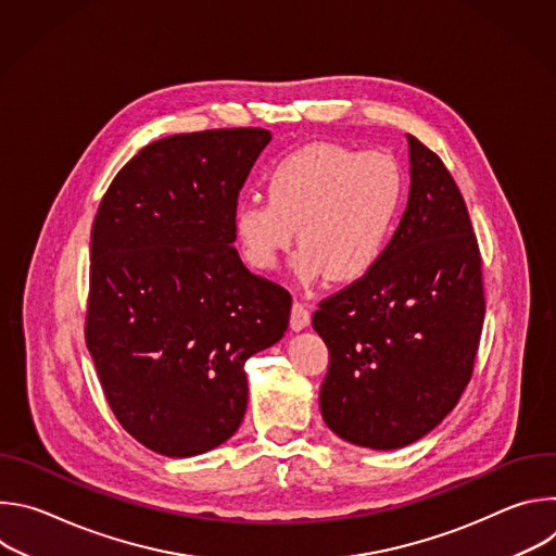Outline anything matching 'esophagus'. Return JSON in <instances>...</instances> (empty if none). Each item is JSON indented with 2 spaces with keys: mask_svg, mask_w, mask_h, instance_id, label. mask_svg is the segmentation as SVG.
Wrapping results in <instances>:
<instances>
[{
  "mask_svg": "<svg viewBox=\"0 0 556 556\" xmlns=\"http://www.w3.org/2000/svg\"><path fill=\"white\" fill-rule=\"evenodd\" d=\"M307 326H309V309H307L303 303L294 301V303H292V309H290V328H292L294 332H301V330H305Z\"/></svg>",
  "mask_w": 556,
  "mask_h": 556,
  "instance_id": "obj_1",
  "label": "esophagus"
}]
</instances>
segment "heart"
I'll list each match as a JSON object with an SVG mask.
<instances>
[{"mask_svg":"<svg viewBox=\"0 0 556 556\" xmlns=\"http://www.w3.org/2000/svg\"><path fill=\"white\" fill-rule=\"evenodd\" d=\"M403 200L405 174L393 155L312 142L270 167L266 202L237 204L232 237L249 266L273 270L296 232L299 281H354L380 262Z\"/></svg>","mask_w":556,"mask_h":556,"instance_id":"1","label":"heart"}]
</instances>
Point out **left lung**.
Returning a JSON list of instances; mask_svg holds the SVG:
<instances>
[{
  "mask_svg": "<svg viewBox=\"0 0 556 556\" xmlns=\"http://www.w3.org/2000/svg\"><path fill=\"white\" fill-rule=\"evenodd\" d=\"M409 142V200L380 262L326 299L312 328L330 350L319 407L345 442L403 448L466 389L484 324L482 262L464 198L440 157Z\"/></svg>",
  "mask_w": 556,
  "mask_h": 556,
  "instance_id": "8db88e82",
  "label": "left lung"
}]
</instances>
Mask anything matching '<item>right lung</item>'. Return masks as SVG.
<instances>
[{"instance_id": "right-lung-1", "label": "right lung", "mask_w": 556, "mask_h": 556, "mask_svg": "<svg viewBox=\"0 0 556 556\" xmlns=\"http://www.w3.org/2000/svg\"><path fill=\"white\" fill-rule=\"evenodd\" d=\"M270 138L240 127L155 140L101 200L86 341L114 416L161 455H200L240 429L244 363L288 330L290 294L232 247L237 198Z\"/></svg>"}]
</instances>
